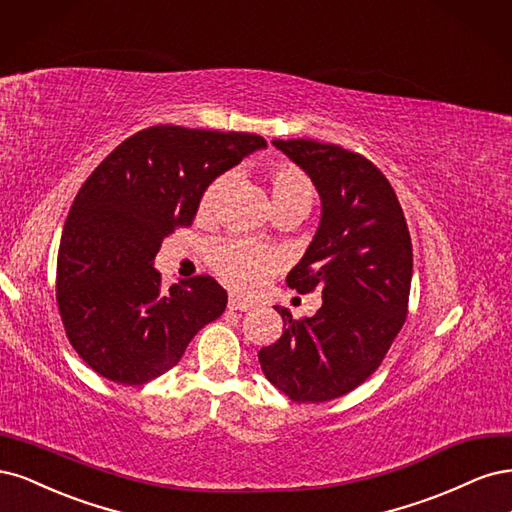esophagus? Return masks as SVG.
<instances>
[{
  "mask_svg": "<svg viewBox=\"0 0 512 512\" xmlns=\"http://www.w3.org/2000/svg\"><path fill=\"white\" fill-rule=\"evenodd\" d=\"M227 308L229 310H238V312H246V310H251L253 308V304L251 302H244V300H240V298H229L227 300Z\"/></svg>",
  "mask_w": 512,
  "mask_h": 512,
  "instance_id": "1",
  "label": "esophagus"
}]
</instances>
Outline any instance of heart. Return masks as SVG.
<instances>
[{"label": "heart", "mask_w": 512, "mask_h": 512, "mask_svg": "<svg viewBox=\"0 0 512 512\" xmlns=\"http://www.w3.org/2000/svg\"><path fill=\"white\" fill-rule=\"evenodd\" d=\"M270 180V200L274 214L293 212L304 214L312 208L315 202V185L310 176L289 161L272 163L268 170ZM229 183V176L221 174L212 178L206 189L200 195L197 204V214L204 219H210L219 208L221 195ZM208 263L223 283L240 293V295H255L270 283L278 268L276 255L259 242L244 240V238H225L214 242L208 251Z\"/></svg>", "instance_id": "b5f03b06"}]
</instances>
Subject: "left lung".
<instances>
[{"mask_svg": "<svg viewBox=\"0 0 512 512\" xmlns=\"http://www.w3.org/2000/svg\"><path fill=\"white\" fill-rule=\"evenodd\" d=\"M312 178L321 223L287 285L321 291L312 317L293 319L259 351L268 381L293 402H329L366 381L383 364L408 315L412 244L402 206L370 159L338 144L274 140Z\"/></svg>", "mask_w": 512, "mask_h": 512, "instance_id": "8db88e82", "label": "left lung"}]
</instances>
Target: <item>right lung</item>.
<instances>
[{
	"label": "right lung",
	"instance_id": "obj_1",
	"mask_svg": "<svg viewBox=\"0 0 512 512\" xmlns=\"http://www.w3.org/2000/svg\"><path fill=\"white\" fill-rule=\"evenodd\" d=\"M266 140L244 131L153 125L121 142L74 197L57 255V306L74 351L112 383L144 385L174 368L227 291L212 276L168 291L153 259L189 227L212 178Z\"/></svg>",
	"mask_w": 512,
	"mask_h": 512
}]
</instances>
